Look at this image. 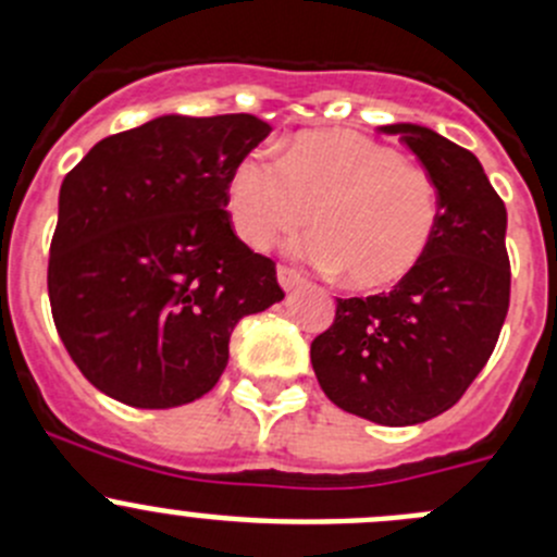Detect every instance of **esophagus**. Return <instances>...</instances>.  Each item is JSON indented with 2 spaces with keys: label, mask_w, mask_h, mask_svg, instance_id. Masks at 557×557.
<instances>
[{
  "label": "esophagus",
  "mask_w": 557,
  "mask_h": 557,
  "mask_svg": "<svg viewBox=\"0 0 557 557\" xmlns=\"http://www.w3.org/2000/svg\"><path fill=\"white\" fill-rule=\"evenodd\" d=\"M277 280L285 290H294L305 283V277H301V274L290 267H277Z\"/></svg>",
  "instance_id": "1"
}]
</instances>
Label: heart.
I'll list each match as a JSON object with an SVG mask.
<instances>
[{
    "label": "heart",
    "mask_w": 557,
    "mask_h": 557,
    "mask_svg": "<svg viewBox=\"0 0 557 557\" xmlns=\"http://www.w3.org/2000/svg\"><path fill=\"white\" fill-rule=\"evenodd\" d=\"M239 237L263 250L310 223L312 263L358 290H385L420 267L440 228V190L398 150L352 132H307L283 159L247 153L228 177Z\"/></svg>",
    "instance_id": "b5f03b06"
}]
</instances>
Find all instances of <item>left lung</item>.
<instances>
[{
  "mask_svg": "<svg viewBox=\"0 0 557 557\" xmlns=\"http://www.w3.org/2000/svg\"><path fill=\"white\" fill-rule=\"evenodd\" d=\"M440 190L429 252L391 294L336 299L312 339L314 377L345 412L414 425L447 412L491 358L509 310L507 207L460 145L414 123H391Z\"/></svg>",
  "mask_w": 557,
  "mask_h": 557,
  "instance_id": "1",
  "label": "left lung"
}]
</instances>
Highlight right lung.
<instances>
[{"label":"right lung","mask_w":557,"mask_h":557,"mask_svg":"<svg viewBox=\"0 0 557 557\" xmlns=\"http://www.w3.org/2000/svg\"><path fill=\"white\" fill-rule=\"evenodd\" d=\"M269 132L247 112L164 115L104 137L61 183L50 312L83 377L115 401L201 398L234 325L285 296L226 210L234 166Z\"/></svg>","instance_id":"obj_1"}]
</instances>
